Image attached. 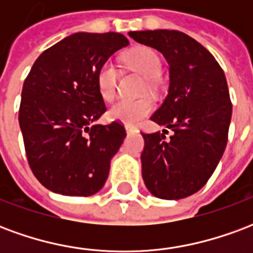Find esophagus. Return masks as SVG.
Instances as JSON below:
<instances>
[{"instance_id": "34e87169", "label": "esophagus", "mask_w": 253, "mask_h": 253, "mask_svg": "<svg viewBox=\"0 0 253 253\" xmlns=\"http://www.w3.org/2000/svg\"><path fill=\"white\" fill-rule=\"evenodd\" d=\"M138 130L137 128H135V127H128V126H126V132L127 134H132V132H137Z\"/></svg>"}]
</instances>
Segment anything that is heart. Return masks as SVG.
<instances>
[{
	"instance_id": "b5f03b06",
	"label": "heart",
	"mask_w": 253,
	"mask_h": 253,
	"mask_svg": "<svg viewBox=\"0 0 253 253\" xmlns=\"http://www.w3.org/2000/svg\"><path fill=\"white\" fill-rule=\"evenodd\" d=\"M123 63L134 72L146 78L150 89L154 88V81L163 70V62L157 52L150 47H135L123 54ZM118 72L110 62L103 63L96 74V86L100 97L110 103L116 96ZM154 110V101L148 96L139 99H122L108 111L110 119L121 122L126 126H137Z\"/></svg>"
}]
</instances>
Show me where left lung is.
<instances>
[{
	"label": "left lung",
	"instance_id": "obj_1",
	"mask_svg": "<svg viewBox=\"0 0 253 253\" xmlns=\"http://www.w3.org/2000/svg\"><path fill=\"white\" fill-rule=\"evenodd\" d=\"M163 52L169 63V90L152 121L173 134L142 132L145 186L161 199H183L211 177L228 143L232 101L222 67L209 50L175 30L128 32Z\"/></svg>",
	"mask_w": 253,
	"mask_h": 253
}]
</instances>
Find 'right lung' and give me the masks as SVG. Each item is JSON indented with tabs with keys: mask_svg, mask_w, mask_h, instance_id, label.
<instances>
[{
	"mask_svg": "<svg viewBox=\"0 0 253 253\" xmlns=\"http://www.w3.org/2000/svg\"><path fill=\"white\" fill-rule=\"evenodd\" d=\"M127 44L116 32L73 34L42 52L25 78L19 110L25 154L55 194L89 196L104 186L126 130L121 122L94 125L107 111L96 74Z\"/></svg>",
	"mask_w": 253,
	"mask_h": 253,
	"instance_id": "obj_1",
	"label": "right lung"
}]
</instances>
